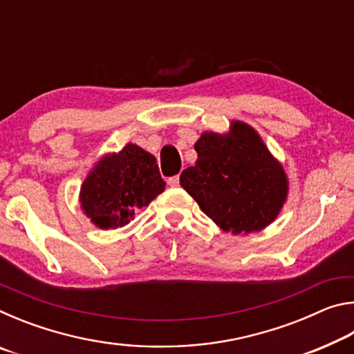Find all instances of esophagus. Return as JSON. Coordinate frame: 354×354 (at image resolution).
Segmentation results:
<instances>
[{
    "instance_id": "obj_1",
    "label": "esophagus",
    "mask_w": 354,
    "mask_h": 354,
    "mask_svg": "<svg viewBox=\"0 0 354 354\" xmlns=\"http://www.w3.org/2000/svg\"><path fill=\"white\" fill-rule=\"evenodd\" d=\"M178 184H179V176L178 175L169 178V185H170V187H176Z\"/></svg>"
}]
</instances>
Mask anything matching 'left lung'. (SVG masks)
<instances>
[{"instance_id": "8db88e82", "label": "left lung", "mask_w": 354, "mask_h": 354, "mask_svg": "<svg viewBox=\"0 0 354 354\" xmlns=\"http://www.w3.org/2000/svg\"><path fill=\"white\" fill-rule=\"evenodd\" d=\"M195 151L198 159L179 183L215 225L232 234H250L278 217L289 181L250 124L232 122L227 134L203 133Z\"/></svg>"}]
</instances>
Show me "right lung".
Masks as SVG:
<instances>
[{"label": "right lung", "mask_w": 354, "mask_h": 354, "mask_svg": "<svg viewBox=\"0 0 354 354\" xmlns=\"http://www.w3.org/2000/svg\"><path fill=\"white\" fill-rule=\"evenodd\" d=\"M164 189L165 181L154 156L128 143L122 151L101 158L88 171L81 185L80 203L95 226L115 230L128 225Z\"/></svg>", "instance_id": "obj_1"}]
</instances>
